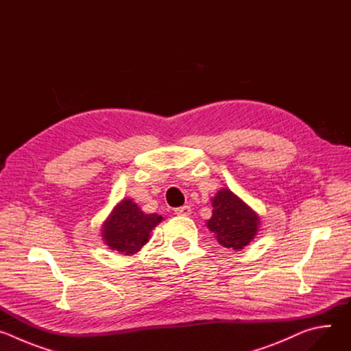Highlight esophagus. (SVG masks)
<instances>
[{
  "mask_svg": "<svg viewBox=\"0 0 351 351\" xmlns=\"http://www.w3.org/2000/svg\"><path fill=\"white\" fill-rule=\"evenodd\" d=\"M175 214L179 215V217H189L191 214V210H190L189 206H183V207L175 208Z\"/></svg>",
  "mask_w": 351,
  "mask_h": 351,
  "instance_id": "esophagus-1",
  "label": "esophagus"
}]
</instances>
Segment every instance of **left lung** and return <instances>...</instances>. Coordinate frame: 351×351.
<instances>
[{"label": "left lung", "instance_id": "left-lung-1", "mask_svg": "<svg viewBox=\"0 0 351 351\" xmlns=\"http://www.w3.org/2000/svg\"><path fill=\"white\" fill-rule=\"evenodd\" d=\"M213 207L207 226L218 243L226 248L241 250L254 239L260 219L230 190H219L213 199Z\"/></svg>", "mask_w": 351, "mask_h": 351}]
</instances>
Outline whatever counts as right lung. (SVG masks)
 <instances>
[{
    "label": "right lung",
    "instance_id": "1",
    "mask_svg": "<svg viewBox=\"0 0 351 351\" xmlns=\"http://www.w3.org/2000/svg\"><path fill=\"white\" fill-rule=\"evenodd\" d=\"M161 221V215H147L140 211L132 199H123L106 221L103 226V237L112 250L130 256L137 253L148 241L149 232Z\"/></svg>",
    "mask_w": 351,
    "mask_h": 351
}]
</instances>
